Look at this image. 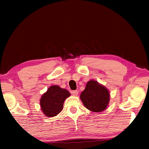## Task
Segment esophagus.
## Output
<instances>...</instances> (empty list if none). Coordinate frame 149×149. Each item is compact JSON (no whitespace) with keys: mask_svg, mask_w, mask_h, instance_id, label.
<instances>
[{"mask_svg":"<svg viewBox=\"0 0 149 149\" xmlns=\"http://www.w3.org/2000/svg\"><path fill=\"white\" fill-rule=\"evenodd\" d=\"M71 93L73 96H77L78 94V91H77V90H74V91H71Z\"/></svg>","mask_w":149,"mask_h":149,"instance_id":"34e87169","label":"esophagus"}]
</instances>
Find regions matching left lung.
I'll return each mask as SVG.
<instances>
[{
    "instance_id": "left-lung-1",
    "label": "left lung",
    "mask_w": 149,
    "mask_h": 149,
    "mask_svg": "<svg viewBox=\"0 0 149 149\" xmlns=\"http://www.w3.org/2000/svg\"><path fill=\"white\" fill-rule=\"evenodd\" d=\"M108 89L96 81L91 80L81 93L80 98L84 106L93 112H101L106 109L109 102Z\"/></svg>"
}]
</instances>
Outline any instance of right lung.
<instances>
[{
  "label": "right lung",
  "mask_w": 149,
  "mask_h": 149,
  "mask_svg": "<svg viewBox=\"0 0 149 149\" xmlns=\"http://www.w3.org/2000/svg\"><path fill=\"white\" fill-rule=\"evenodd\" d=\"M70 96V93L66 89L56 85L50 86L40 100L43 112L47 117L56 116L62 111L65 100Z\"/></svg>",
  "instance_id": "obj_1"
}]
</instances>
